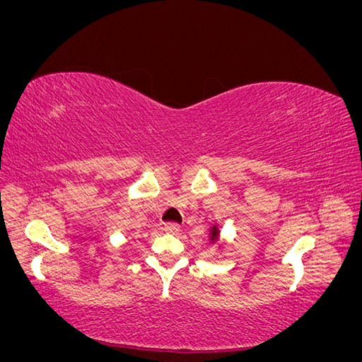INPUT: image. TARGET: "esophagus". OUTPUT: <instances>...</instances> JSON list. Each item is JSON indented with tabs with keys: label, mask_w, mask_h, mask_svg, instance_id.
Wrapping results in <instances>:
<instances>
[{
	"label": "esophagus",
	"mask_w": 362,
	"mask_h": 362,
	"mask_svg": "<svg viewBox=\"0 0 362 362\" xmlns=\"http://www.w3.org/2000/svg\"><path fill=\"white\" fill-rule=\"evenodd\" d=\"M164 233L178 234L180 233V226L177 223H166V225H164Z\"/></svg>",
	"instance_id": "obj_1"
}]
</instances>
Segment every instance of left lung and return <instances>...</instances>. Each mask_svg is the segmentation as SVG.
<instances>
[{
	"label": "left lung",
	"instance_id": "left-lung-1",
	"mask_svg": "<svg viewBox=\"0 0 362 362\" xmlns=\"http://www.w3.org/2000/svg\"><path fill=\"white\" fill-rule=\"evenodd\" d=\"M218 238H221V229H218L217 225H213L210 228V234H208V240H210V243L214 245L218 242ZM218 247H222V245H218Z\"/></svg>",
	"mask_w": 362,
	"mask_h": 362
}]
</instances>
